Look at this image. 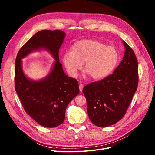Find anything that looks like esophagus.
<instances>
[{
    "instance_id": "1",
    "label": "esophagus",
    "mask_w": 155,
    "mask_h": 155,
    "mask_svg": "<svg viewBox=\"0 0 155 155\" xmlns=\"http://www.w3.org/2000/svg\"><path fill=\"white\" fill-rule=\"evenodd\" d=\"M83 87H84V85L83 84H79V90L80 91H82L83 89Z\"/></svg>"
}]
</instances>
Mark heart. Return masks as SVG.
<instances>
[{"mask_svg":"<svg viewBox=\"0 0 155 155\" xmlns=\"http://www.w3.org/2000/svg\"><path fill=\"white\" fill-rule=\"evenodd\" d=\"M119 53L113 45L93 39L79 41L74 44L71 51L64 53L63 65L71 77L76 76L83 67L93 79H101L110 74L116 66Z\"/></svg>","mask_w":155,"mask_h":155,"instance_id":"obj_1","label":"heart"}]
</instances>
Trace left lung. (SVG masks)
<instances>
[{
    "label": "left lung",
    "mask_w": 155,
    "mask_h": 155,
    "mask_svg": "<svg viewBox=\"0 0 155 155\" xmlns=\"http://www.w3.org/2000/svg\"><path fill=\"white\" fill-rule=\"evenodd\" d=\"M124 56L113 73L93 82L83 89L89 119L104 128L121 120L138 85V60L132 48L123 41Z\"/></svg>",
    "instance_id": "8db88e82"
}]
</instances>
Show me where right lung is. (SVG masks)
<instances>
[{
    "instance_id": "add662e5",
    "label": "right lung",
    "mask_w": 155,
    "mask_h": 155,
    "mask_svg": "<svg viewBox=\"0 0 155 155\" xmlns=\"http://www.w3.org/2000/svg\"><path fill=\"white\" fill-rule=\"evenodd\" d=\"M59 30H42L35 33L20 49L15 62V89L25 111L39 124L54 128L64 120L66 107L79 93L78 81L63 71L59 51L65 38ZM48 50L56 59L51 72L44 79L27 78L21 69V59L34 50Z\"/></svg>"
}]
</instances>
